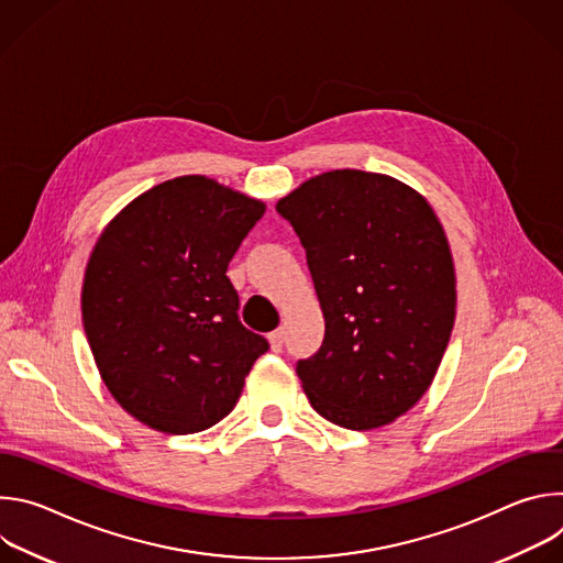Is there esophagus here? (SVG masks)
Returning a JSON list of instances; mask_svg holds the SVG:
<instances>
[{"mask_svg":"<svg viewBox=\"0 0 563 563\" xmlns=\"http://www.w3.org/2000/svg\"><path fill=\"white\" fill-rule=\"evenodd\" d=\"M269 343H272V350L280 352L283 350V343H285V332L283 330H276L269 334Z\"/></svg>","mask_w":563,"mask_h":563,"instance_id":"1","label":"esophagus"}]
</instances>
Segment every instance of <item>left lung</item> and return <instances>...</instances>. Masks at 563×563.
<instances>
[{"label": "left lung", "mask_w": 563, "mask_h": 563, "mask_svg": "<svg viewBox=\"0 0 563 563\" xmlns=\"http://www.w3.org/2000/svg\"><path fill=\"white\" fill-rule=\"evenodd\" d=\"M305 247L325 339L296 363L311 408L347 430L406 415L430 387L456 309L432 207L389 176L336 169L276 205Z\"/></svg>", "instance_id": "obj_1"}]
</instances>
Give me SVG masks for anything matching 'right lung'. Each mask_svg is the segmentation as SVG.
I'll return each instance as SVG.
<instances>
[{
  "instance_id": "right-lung-1",
  "label": "right lung",
  "mask_w": 563,
  "mask_h": 563,
  "mask_svg": "<svg viewBox=\"0 0 563 563\" xmlns=\"http://www.w3.org/2000/svg\"><path fill=\"white\" fill-rule=\"evenodd\" d=\"M265 205L202 176L135 198L100 235L82 287L85 332L118 404L194 434L222 421L269 350L238 318L227 267Z\"/></svg>"
}]
</instances>
